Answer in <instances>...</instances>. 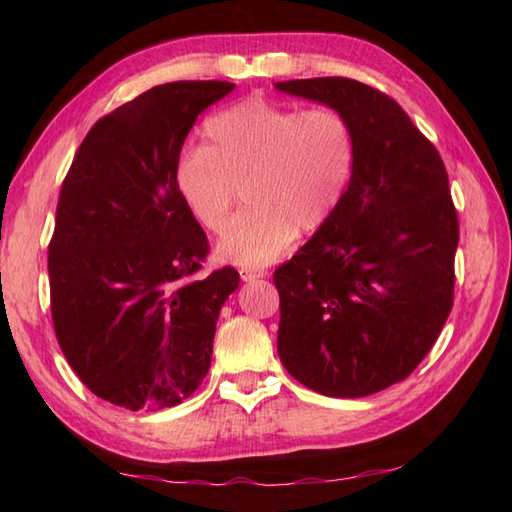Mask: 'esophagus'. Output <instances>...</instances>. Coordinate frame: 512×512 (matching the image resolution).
<instances>
[{"label": "esophagus", "mask_w": 512, "mask_h": 512, "mask_svg": "<svg viewBox=\"0 0 512 512\" xmlns=\"http://www.w3.org/2000/svg\"><path fill=\"white\" fill-rule=\"evenodd\" d=\"M239 277H242V281H255V279H259V277H264V273L262 270H250V268H242L239 270Z\"/></svg>", "instance_id": "1"}]
</instances>
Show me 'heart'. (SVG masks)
<instances>
[{"instance_id":"1","label":"heart","mask_w":512,"mask_h":512,"mask_svg":"<svg viewBox=\"0 0 512 512\" xmlns=\"http://www.w3.org/2000/svg\"><path fill=\"white\" fill-rule=\"evenodd\" d=\"M204 136L206 147L182 151L176 184L193 220L217 233L244 182L248 209L228 222L215 246L217 257L235 266H268L297 231H317L352 176V125L328 105L301 112L246 99L209 118Z\"/></svg>"}]
</instances>
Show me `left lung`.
Masks as SVG:
<instances>
[{
    "label": "left lung",
    "instance_id": "obj_1",
    "mask_svg": "<svg viewBox=\"0 0 512 512\" xmlns=\"http://www.w3.org/2000/svg\"><path fill=\"white\" fill-rule=\"evenodd\" d=\"M275 88L343 112L354 132L339 204L275 270L277 352L317 394L363 398L407 378L451 312L458 213L449 176L387 94L343 76Z\"/></svg>",
    "mask_w": 512,
    "mask_h": 512
}]
</instances>
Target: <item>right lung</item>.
<instances>
[{"label":"right lung","mask_w":512,"mask_h":512,"mask_svg":"<svg viewBox=\"0 0 512 512\" xmlns=\"http://www.w3.org/2000/svg\"><path fill=\"white\" fill-rule=\"evenodd\" d=\"M235 83L156 85L103 116L63 180L48 248L52 321L94 396L129 411L189 398L239 273L191 279L209 253L176 169L198 116Z\"/></svg>","instance_id":"1"}]
</instances>
